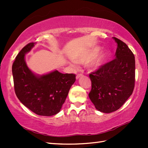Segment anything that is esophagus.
I'll return each mask as SVG.
<instances>
[{"instance_id":"obj_1","label":"esophagus","mask_w":148,"mask_h":148,"mask_svg":"<svg viewBox=\"0 0 148 148\" xmlns=\"http://www.w3.org/2000/svg\"><path fill=\"white\" fill-rule=\"evenodd\" d=\"M82 76H83L82 74H81V73L78 74V75H77V76H76V78H77V79H78V78H79L80 77H81Z\"/></svg>"}]
</instances>
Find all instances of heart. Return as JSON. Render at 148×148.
<instances>
[{"label": "heart", "mask_w": 148, "mask_h": 148, "mask_svg": "<svg viewBox=\"0 0 148 148\" xmlns=\"http://www.w3.org/2000/svg\"><path fill=\"white\" fill-rule=\"evenodd\" d=\"M101 50L99 47H95L84 54L77 60V62L81 64H87V67L91 70H97L105 64L110 57V53L108 51H103L99 53Z\"/></svg>", "instance_id": "obj_1"}]
</instances>
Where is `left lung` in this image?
Wrapping results in <instances>:
<instances>
[{
	"label": "left lung",
	"instance_id": "8db88e82",
	"mask_svg": "<svg viewBox=\"0 0 148 148\" xmlns=\"http://www.w3.org/2000/svg\"><path fill=\"white\" fill-rule=\"evenodd\" d=\"M116 59L89 74L91 90L89 97L98 110L114 112L122 106L134 91L135 61L126 43L115 37Z\"/></svg>",
	"mask_w": 148,
	"mask_h": 148
}]
</instances>
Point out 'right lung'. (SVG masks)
<instances>
[{
  "label": "right lung",
  "mask_w": 148,
  "mask_h": 148,
  "mask_svg": "<svg viewBox=\"0 0 148 148\" xmlns=\"http://www.w3.org/2000/svg\"><path fill=\"white\" fill-rule=\"evenodd\" d=\"M30 43L16 57L12 66L14 91L23 105L40 116H51L61 110L70 87L75 82V75L63 74L57 70L37 75L28 68L25 54L34 47Z\"/></svg>",
  "instance_id": "right-lung-1"
}]
</instances>
